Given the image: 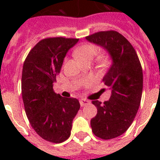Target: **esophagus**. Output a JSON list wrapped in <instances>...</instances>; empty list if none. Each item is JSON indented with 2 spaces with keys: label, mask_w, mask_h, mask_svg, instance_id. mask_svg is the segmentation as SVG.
I'll return each instance as SVG.
<instances>
[{
  "label": "esophagus",
  "mask_w": 160,
  "mask_h": 160,
  "mask_svg": "<svg viewBox=\"0 0 160 160\" xmlns=\"http://www.w3.org/2000/svg\"><path fill=\"white\" fill-rule=\"evenodd\" d=\"M80 104L81 106H85V105H87L90 104V101L88 100H85V99H81V100H80Z\"/></svg>",
  "instance_id": "34e87169"
}]
</instances>
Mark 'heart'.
I'll return each instance as SVG.
<instances>
[{"mask_svg": "<svg viewBox=\"0 0 160 160\" xmlns=\"http://www.w3.org/2000/svg\"><path fill=\"white\" fill-rule=\"evenodd\" d=\"M99 52V47L96 45L92 43H85L77 47L75 50V55L78 60L84 63L85 61H91L93 58ZM108 63V59L103 57L100 60V65L105 66Z\"/></svg>", "mask_w": 160, "mask_h": 160, "instance_id": "obj_1", "label": "heart"}]
</instances>
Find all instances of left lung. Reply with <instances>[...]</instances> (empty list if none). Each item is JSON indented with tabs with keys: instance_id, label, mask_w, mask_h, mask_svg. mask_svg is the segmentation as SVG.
<instances>
[{
	"instance_id": "8db88e82",
	"label": "left lung",
	"mask_w": 160,
	"mask_h": 160,
	"mask_svg": "<svg viewBox=\"0 0 160 160\" xmlns=\"http://www.w3.org/2000/svg\"><path fill=\"white\" fill-rule=\"evenodd\" d=\"M85 38L106 49L113 60L103 78L111 90L110 99L104 103L93 100L97 114L90 120V126L95 136L114 139L124 134L136 116L143 90L141 64L133 46L118 31H99Z\"/></svg>"
}]
</instances>
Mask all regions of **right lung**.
Here are the masks:
<instances>
[{
    "instance_id": "obj_1",
    "label": "right lung",
    "mask_w": 160,
    "mask_h": 160,
    "mask_svg": "<svg viewBox=\"0 0 160 160\" xmlns=\"http://www.w3.org/2000/svg\"><path fill=\"white\" fill-rule=\"evenodd\" d=\"M78 41L61 36L42 39L24 61L21 93L26 116L39 136L51 143H62L70 137L80 109L77 99L64 98L53 90L65 55Z\"/></svg>"
}]
</instances>
